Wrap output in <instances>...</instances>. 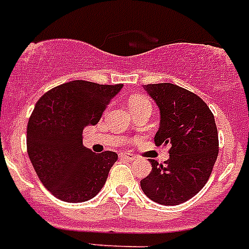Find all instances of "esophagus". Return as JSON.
Wrapping results in <instances>:
<instances>
[{"instance_id":"esophagus-1","label":"esophagus","mask_w":249,"mask_h":249,"mask_svg":"<svg viewBox=\"0 0 249 249\" xmlns=\"http://www.w3.org/2000/svg\"><path fill=\"white\" fill-rule=\"evenodd\" d=\"M120 158H123V159H126V160H137V156L133 155V154H130V152H121Z\"/></svg>"}]
</instances>
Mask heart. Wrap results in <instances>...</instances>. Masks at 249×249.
Here are the masks:
<instances>
[{"label":"heart","mask_w":249,"mask_h":249,"mask_svg":"<svg viewBox=\"0 0 249 249\" xmlns=\"http://www.w3.org/2000/svg\"><path fill=\"white\" fill-rule=\"evenodd\" d=\"M143 103H150V101H147L144 97H133L130 98V101H129V107L143 105Z\"/></svg>","instance_id":"1"}]
</instances>
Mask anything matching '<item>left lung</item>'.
<instances>
[{
	"instance_id": "8db88e82",
	"label": "left lung",
	"mask_w": 249,
	"mask_h": 249,
	"mask_svg": "<svg viewBox=\"0 0 249 249\" xmlns=\"http://www.w3.org/2000/svg\"><path fill=\"white\" fill-rule=\"evenodd\" d=\"M160 111L155 144L169 146L164 164L150 160L151 173L141 189L151 200L178 205L195 196L207 183L218 155L214 116L196 94L174 84L143 86Z\"/></svg>"
}]
</instances>
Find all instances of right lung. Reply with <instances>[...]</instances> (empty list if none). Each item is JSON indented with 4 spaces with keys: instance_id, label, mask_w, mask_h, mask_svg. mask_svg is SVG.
I'll list each match as a JSON object with an SVG mask.
<instances>
[{
    "instance_id": "add662e5",
    "label": "right lung",
    "mask_w": 249,
    "mask_h": 249,
    "mask_svg": "<svg viewBox=\"0 0 249 249\" xmlns=\"http://www.w3.org/2000/svg\"><path fill=\"white\" fill-rule=\"evenodd\" d=\"M123 84L76 80L49 90L27 126V151L44 186L60 200L83 203L97 195L117 154H95L83 144V130L95 125Z\"/></svg>"
}]
</instances>
